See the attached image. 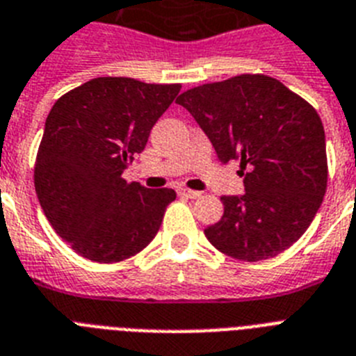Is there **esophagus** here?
<instances>
[{
	"label": "esophagus",
	"mask_w": 356,
	"mask_h": 356,
	"mask_svg": "<svg viewBox=\"0 0 356 356\" xmlns=\"http://www.w3.org/2000/svg\"><path fill=\"white\" fill-rule=\"evenodd\" d=\"M177 193H179V195H183V197H188V199H199V197H201V192H195V190H188V188H179Z\"/></svg>",
	"instance_id": "esophagus-1"
}]
</instances>
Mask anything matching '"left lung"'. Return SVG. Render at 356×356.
Listing matches in <instances>:
<instances>
[{
	"mask_svg": "<svg viewBox=\"0 0 356 356\" xmlns=\"http://www.w3.org/2000/svg\"><path fill=\"white\" fill-rule=\"evenodd\" d=\"M218 153L239 161L243 195H223V218L204 228L219 252L261 261L296 243L327 188L325 133L316 109L265 74H239L188 89L175 100Z\"/></svg>",
	"mask_w": 356,
	"mask_h": 356,
	"instance_id": "obj_1",
	"label": "left lung"
}]
</instances>
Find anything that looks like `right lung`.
Returning <instances> with one entry per match:
<instances>
[{
	"instance_id": "add662e5",
	"label": "right lung",
	"mask_w": 356,
	"mask_h": 356,
	"mask_svg": "<svg viewBox=\"0 0 356 356\" xmlns=\"http://www.w3.org/2000/svg\"><path fill=\"white\" fill-rule=\"evenodd\" d=\"M179 91L181 83L100 76L58 98L49 113L34 186L51 227L82 258L122 261L159 232L175 192L128 183L122 172Z\"/></svg>"
}]
</instances>
